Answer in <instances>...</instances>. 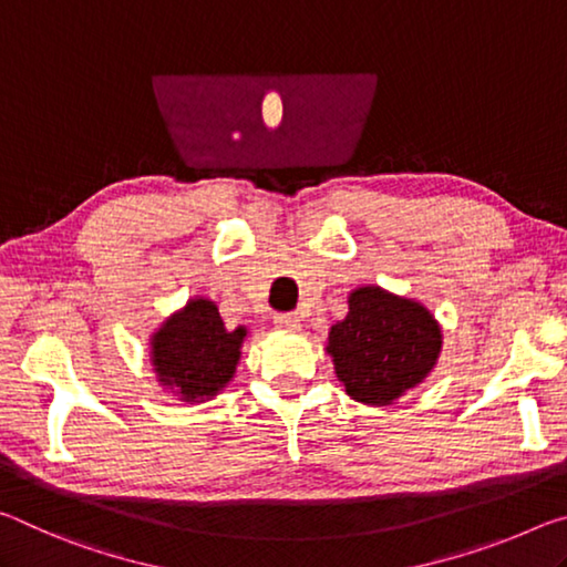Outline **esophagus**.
Masks as SVG:
<instances>
[{"label": "esophagus", "mask_w": 567, "mask_h": 567, "mask_svg": "<svg viewBox=\"0 0 567 567\" xmlns=\"http://www.w3.org/2000/svg\"><path fill=\"white\" fill-rule=\"evenodd\" d=\"M274 323H276V327L278 329H286V331H296V329H299L301 327V317H299V313H276V317H274Z\"/></svg>", "instance_id": "34e87169"}]
</instances>
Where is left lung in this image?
<instances>
[{
	"label": "left lung",
	"instance_id": "8db88e82",
	"mask_svg": "<svg viewBox=\"0 0 567 567\" xmlns=\"http://www.w3.org/2000/svg\"><path fill=\"white\" fill-rule=\"evenodd\" d=\"M442 331L430 311L379 286L349 296V313L333 323L327 351L347 394L361 404L386 406L410 392L437 364Z\"/></svg>",
	"mask_w": 567,
	"mask_h": 567
}]
</instances>
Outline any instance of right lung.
<instances>
[{
  "mask_svg": "<svg viewBox=\"0 0 567 567\" xmlns=\"http://www.w3.org/2000/svg\"><path fill=\"white\" fill-rule=\"evenodd\" d=\"M244 339L246 329H226L216 303L193 299L151 341L157 379L183 402H206L234 377Z\"/></svg>",
  "mask_w": 567,
  "mask_h": 567,
  "instance_id": "1",
  "label": "right lung"
}]
</instances>
